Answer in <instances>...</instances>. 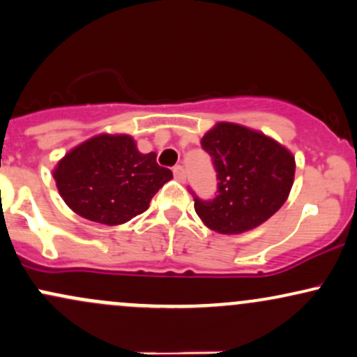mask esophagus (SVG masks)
<instances>
[{"instance_id":"1","label":"esophagus","mask_w":357,"mask_h":357,"mask_svg":"<svg viewBox=\"0 0 357 357\" xmlns=\"http://www.w3.org/2000/svg\"><path fill=\"white\" fill-rule=\"evenodd\" d=\"M173 173H174V178L178 179V181H184V179H186V169H184L183 166H174Z\"/></svg>"}]
</instances>
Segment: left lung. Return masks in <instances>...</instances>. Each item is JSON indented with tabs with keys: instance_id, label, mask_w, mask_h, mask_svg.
<instances>
[{
	"instance_id": "left-lung-1",
	"label": "left lung",
	"mask_w": 357,
	"mask_h": 357,
	"mask_svg": "<svg viewBox=\"0 0 357 357\" xmlns=\"http://www.w3.org/2000/svg\"><path fill=\"white\" fill-rule=\"evenodd\" d=\"M211 155L218 195L195 210L213 231L238 235L280 210L292 190L296 159L272 137L231 122H218L202 139Z\"/></svg>"
}]
</instances>
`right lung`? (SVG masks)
<instances>
[{
    "instance_id": "1",
    "label": "right lung",
    "mask_w": 357,
    "mask_h": 357,
    "mask_svg": "<svg viewBox=\"0 0 357 357\" xmlns=\"http://www.w3.org/2000/svg\"><path fill=\"white\" fill-rule=\"evenodd\" d=\"M53 178L70 210L114 227L144 213L173 173L158 165L155 153H139L127 134H100L68 151Z\"/></svg>"
}]
</instances>
